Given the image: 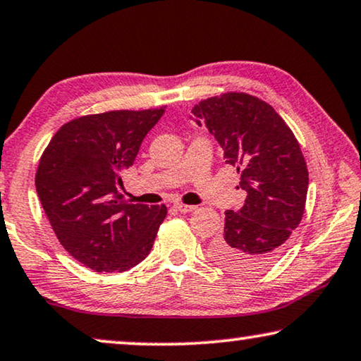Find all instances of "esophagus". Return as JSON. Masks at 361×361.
<instances>
[{
  "mask_svg": "<svg viewBox=\"0 0 361 361\" xmlns=\"http://www.w3.org/2000/svg\"><path fill=\"white\" fill-rule=\"evenodd\" d=\"M175 209L183 212V214H186V212H192L196 211V206H188V204H183V202H175Z\"/></svg>",
  "mask_w": 361,
  "mask_h": 361,
  "instance_id": "1",
  "label": "esophagus"
}]
</instances>
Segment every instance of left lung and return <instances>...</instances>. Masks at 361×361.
I'll list each match as a JSON object with an SVG mask.
<instances>
[{"label":"left lung","mask_w":361,"mask_h":361,"mask_svg":"<svg viewBox=\"0 0 361 361\" xmlns=\"http://www.w3.org/2000/svg\"><path fill=\"white\" fill-rule=\"evenodd\" d=\"M237 166L247 192L238 211H226L224 232L211 243V257L226 270L253 275L270 268L302 219L309 173L301 147L283 118L247 93L202 99L191 109Z\"/></svg>","instance_id":"left-lung-1"}]
</instances>
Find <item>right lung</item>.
I'll return each mask as SVG.
<instances>
[{"instance_id":"obj_1","label":"right lung","mask_w":361,"mask_h":361,"mask_svg":"<svg viewBox=\"0 0 361 361\" xmlns=\"http://www.w3.org/2000/svg\"><path fill=\"white\" fill-rule=\"evenodd\" d=\"M165 108L108 111L63 124L40 157L35 188L65 250L94 271H128L150 253L166 206L132 204L119 191Z\"/></svg>"}]
</instances>
